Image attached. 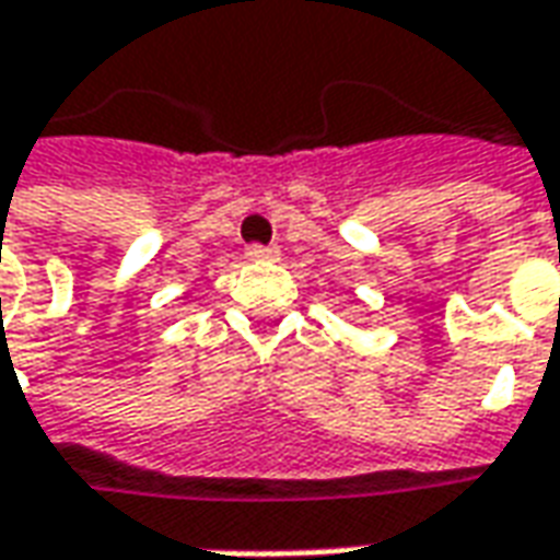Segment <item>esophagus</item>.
Instances as JSON below:
<instances>
[{"instance_id": "esophagus-1", "label": "esophagus", "mask_w": 560, "mask_h": 560, "mask_svg": "<svg viewBox=\"0 0 560 560\" xmlns=\"http://www.w3.org/2000/svg\"><path fill=\"white\" fill-rule=\"evenodd\" d=\"M248 257H250V260H276V257H279V250L264 248V245H250Z\"/></svg>"}]
</instances>
